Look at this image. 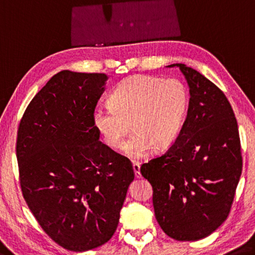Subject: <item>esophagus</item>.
<instances>
[{"instance_id":"1","label":"esophagus","mask_w":255,"mask_h":255,"mask_svg":"<svg viewBox=\"0 0 255 255\" xmlns=\"http://www.w3.org/2000/svg\"><path fill=\"white\" fill-rule=\"evenodd\" d=\"M132 169H134L136 178H140L142 177L140 175V164L138 162H132Z\"/></svg>"}]
</instances>
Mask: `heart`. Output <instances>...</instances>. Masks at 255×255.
Listing matches in <instances>:
<instances>
[{"mask_svg":"<svg viewBox=\"0 0 255 255\" xmlns=\"http://www.w3.org/2000/svg\"><path fill=\"white\" fill-rule=\"evenodd\" d=\"M188 96L177 79L135 75L124 79L109 96L110 108H96L92 121L103 142L112 149L121 146L131 129L135 132L123 151L140 159L175 143L183 126Z\"/></svg>","mask_w":255,"mask_h":255,"instance_id":"b5f03b06","label":"heart"}]
</instances>
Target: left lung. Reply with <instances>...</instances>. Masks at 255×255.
Segmentation results:
<instances>
[{"instance_id":"1","label":"left lung","mask_w":255,"mask_h":255,"mask_svg":"<svg viewBox=\"0 0 255 255\" xmlns=\"http://www.w3.org/2000/svg\"><path fill=\"white\" fill-rule=\"evenodd\" d=\"M178 67L189 87L187 117L168 151L143 163L160 227L177 241H197L229 215L242 173L241 140L229 101L193 68Z\"/></svg>"}]
</instances>
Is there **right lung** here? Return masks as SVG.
I'll return each mask as SVG.
<instances>
[{"instance_id": "add662e5", "label": "right lung", "mask_w": 255, "mask_h": 255, "mask_svg": "<svg viewBox=\"0 0 255 255\" xmlns=\"http://www.w3.org/2000/svg\"><path fill=\"white\" fill-rule=\"evenodd\" d=\"M106 74L60 71L20 120V185L36 220L56 244L74 252L110 240L120 218L132 165L103 144L92 121Z\"/></svg>"}]
</instances>
